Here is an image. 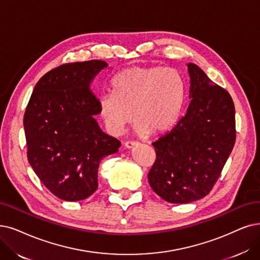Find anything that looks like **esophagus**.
<instances>
[{
    "instance_id": "1",
    "label": "esophagus",
    "mask_w": 260,
    "mask_h": 260,
    "mask_svg": "<svg viewBox=\"0 0 260 260\" xmlns=\"http://www.w3.org/2000/svg\"><path fill=\"white\" fill-rule=\"evenodd\" d=\"M139 145V142H134V141H128V142H126L123 144V146H124V148H127V149H132V148H134V147H137Z\"/></svg>"
}]
</instances>
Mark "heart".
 Here are the masks:
<instances>
[{
    "label": "heart",
    "mask_w": 260,
    "mask_h": 260,
    "mask_svg": "<svg viewBox=\"0 0 260 260\" xmlns=\"http://www.w3.org/2000/svg\"><path fill=\"white\" fill-rule=\"evenodd\" d=\"M185 87L174 68L131 67L112 81V92L99 98V113L108 130L119 134L132 119L139 133L161 134L177 122Z\"/></svg>",
    "instance_id": "b5f03b06"
}]
</instances>
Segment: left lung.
Instances as JSON below:
<instances>
[{
	"instance_id": "8db88e82",
	"label": "left lung",
	"mask_w": 260,
	"mask_h": 260,
	"mask_svg": "<svg viewBox=\"0 0 260 260\" xmlns=\"http://www.w3.org/2000/svg\"><path fill=\"white\" fill-rule=\"evenodd\" d=\"M191 99L185 115L152 143L155 159L148 181L164 201L188 204L212 190L236 141L234 101L193 63L186 64Z\"/></svg>"
}]
</instances>
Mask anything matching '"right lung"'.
<instances>
[{
  "label": "right lung",
  "instance_id": "add662e5",
  "mask_svg": "<svg viewBox=\"0 0 260 260\" xmlns=\"http://www.w3.org/2000/svg\"><path fill=\"white\" fill-rule=\"evenodd\" d=\"M107 67L98 59L58 66L41 77L27 103L23 126L28 162L60 200L77 202L94 193L100 161L120 147L95 119L99 99L90 84Z\"/></svg>",
  "mask_w": 260,
  "mask_h": 260
}]
</instances>
